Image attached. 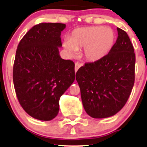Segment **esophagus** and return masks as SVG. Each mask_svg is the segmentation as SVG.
<instances>
[{
    "mask_svg": "<svg viewBox=\"0 0 147 147\" xmlns=\"http://www.w3.org/2000/svg\"><path fill=\"white\" fill-rule=\"evenodd\" d=\"M81 64L78 63V62H77V63H75V72L77 71V70H79V68L81 67Z\"/></svg>",
    "mask_w": 147,
    "mask_h": 147,
    "instance_id": "1",
    "label": "esophagus"
}]
</instances>
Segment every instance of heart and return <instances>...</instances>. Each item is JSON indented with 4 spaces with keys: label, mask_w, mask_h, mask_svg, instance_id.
I'll list each match as a JSON object with an SVG mask.
<instances>
[{
    "label": "heart",
    "mask_w": 147,
    "mask_h": 147,
    "mask_svg": "<svg viewBox=\"0 0 147 147\" xmlns=\"http://www.w3.org/2000/svg\"><path fill=\"white\" fill-rule=\"evenodd\" d=\"M115 41V32L111 28L90 26L74 30L70 38L64 39L63 45L71 56L76 55L78 49L84 48L82 56L84 59L95 63L110 53Z\"/></svg>",
    "instance_id": "1"
}]
</instances>
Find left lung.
<instances>
[{
	"mask_svg": "<svg viewBox=\"0 0 147 147\" xmlns=\"http://www.w3.org/2000/svg\"><path fill=\"white\" fill-rule=\"evenodd\" d=\"M117 30V41L110 53L99 61L85 63L76 73L84 108L93 118L117 113L134 85V49L127 33Z\"/></svg>",
	"mask_w": 147,
	"mask_h": 147,
	"instance_id": "obj_1",
	"label": "left lung"
}]
</instances>
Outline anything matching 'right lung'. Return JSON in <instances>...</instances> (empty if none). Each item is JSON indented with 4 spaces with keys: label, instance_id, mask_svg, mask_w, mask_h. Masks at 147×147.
Returning <instances> with one entry per match:
<instances>
[{
    "label": "right lung",
    "instance_id": "right-lung-1",
    "mask_svg": "<svg viewBox=\"0 0 147 147\" xmlns=\"http://www.w3.org/2000/svg\"><path fill=\"white\" fill-rule=\"evenodd\" d=\"M63 23H42L23 37L16 52L13 82L16 96L31 117L50 121L58 115L59 99L75 79V63L59 55Z\"/></svg>",
    "mask_w": 147,
    "mask_h": 147
}]
</instances>
